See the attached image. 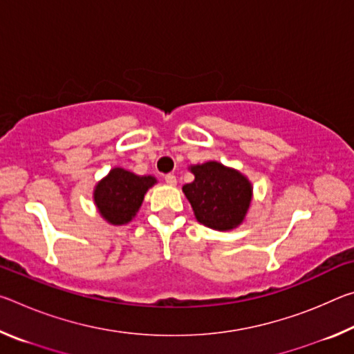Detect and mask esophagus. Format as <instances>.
Returning <instances> with one entry per match:
<instances>
[{"mask_svg":"<svg viewBox=\"0 0 354 354\" xmlns=\"http://www.w3.org/2000/svg\"><path fill=\"white\" fill-rule=\"evenodd\" d=\"M165 183L169 185H176V176L169 173V175H165Z\"/></svg>","mask_w":354,"mask_h":354,"instance_id":"obj_1","label":"esophagus"}]
</instances>
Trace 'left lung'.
Masks as SVG:
<instances>
[{"instance_id": "1", "label": "left lung", "mask_w": 354, "mask_h": 354, "mask_svg": "<svg viewBox=\"0 0 354 354\" xmlns=\"http://www.w3.org/2000/svg\"><path fill=\"white\" fill-rule=\"evenodd\" d=\"M194 183L183 190L195 217L207 227L227 231L242 223L251 201V184L241 173L218 162L192 167Z\"/></svg>"}]
</instances>
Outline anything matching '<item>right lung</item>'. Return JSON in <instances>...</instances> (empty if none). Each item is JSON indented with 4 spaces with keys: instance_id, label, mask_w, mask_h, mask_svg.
Segmentation results:
<instances>
[{
    "instance_id": "obj_1",
    "label": "right lung",
    "mask_w": 354,
    "mask_h": 354,
    "mask_svg": "<svg viewBox=\"0 0 354 354\" xmlns=\"http://www.w3.org/2000/svg\"><path fill=\"white\" fill-rule=\"evenodd\" d=\"M154 183L153 176H137L123 169H113L95 189V205L109 223L124 225L139 211L143 195Z\"/></svg>"
}]
</instances>
